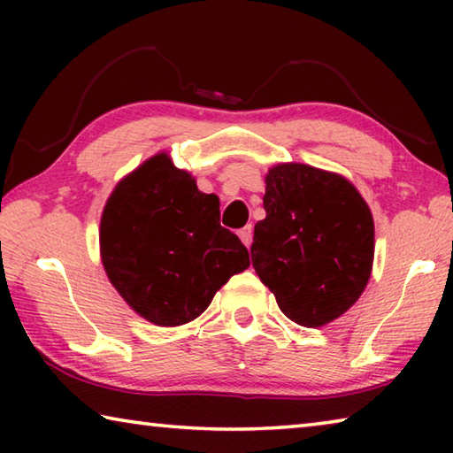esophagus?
<instances>
[{
    "label": "esophagus",
    "mask_w": 453,
    "mask_h": 453,
    "mask_svg": "<svg viewBox=\"0 0 453 453\" xmlns=\"http://www.w3.org/2000/svg\"><path fill=\"white\" fill-rule=\"evenodd\" d=\"M251 237H254V227L245 226V227L240 229V240L243 242L245 248H250V245H251Z\"/></svg>",
    "instance_id": "34e87169"
}]
</instances>
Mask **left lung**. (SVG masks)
<instances>
[{
    "label": "left lung",
    "instance_id": "left-lung-1",
    "mask_svg": "<svg viewBox=\"0 0 453 453\" xmlns=\"http://www.w3.org/2000/svg\"><path fill=\"white\" fill-rule=\"evenodd\" d=\"M264 210L251 264L280 310L305 327L346 313L373 264V218L359 191L337 173L280 164L265 175Z\"/></svg>",
    "mask_w": 453,
    "mask_h": 453
}]
</instances>
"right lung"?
Instances as JSON below:
<instances>
[{
	"mask_svg": "<svg viewBox=\"0 0 453 453\" xmlns=\"http://www.w3.org/2000/svg\"><path fill=\"white\" fill-rule=\"evenodd\" d=\"M102 264L129 308L156 326L202 316L216 291L250 265L240 237L219 226V199L157 153L126 175L99 226Z\"/></svg>",
	"mask_w": 453,
	"mask_h": 453,
	"instance_id": "add662e5",
	"label": "right lung"
}]
</instances>
